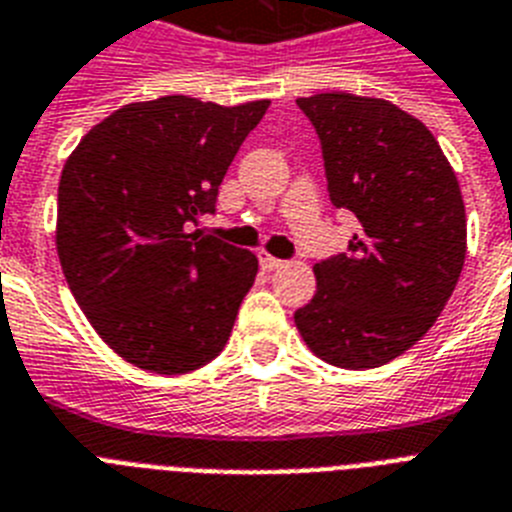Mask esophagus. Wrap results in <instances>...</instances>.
<instances>
[{
    "label": "esophagus",
    "instance_id": "esophagus-1",
    "mask_svg": "<svg viewBox=\"0 0 512 512\" xmlns=\"http://www.w3.org/2000/svg\"><path fill=\"white\" fill-rule=\"evenodd\" d=\"M260 265H263V270H276L284 265V260H278V257L268 255V252H260Z\"/></svg>",
    "mask_w": 512,
    "mask_h": 512
}]
</instances>
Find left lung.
Returning a JSON list of instances; mask_svg holds the SVG:
<instances>
[{
  "mask_svg": "<svg viewBox=\"0 0 512 512\" xmlns=\"http://www.w3.org/2000/svg\"><path fill=\"white\" fill-rule=\"evenodd\" d=\"M318 131L328 197L360 231L315 263L318 292L294 313L315 355L365 371L421 339L465 263V205L439 141L410 112L344 91L299 97Z\"/></svg>",
  "mask_w": 512,
  "mask_h": 512,
  "instance_id": "left-lung-1",
  "label": "left lung"
}]
</instances>
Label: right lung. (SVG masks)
I'll return each mask as SVG.
<instances>
[{"instance_id": "obj_1", "label": "right lung", "mask_w": 512, "mask_h": 512, "mask_svg": "<svg viewBox=\"0 0 512 512\" xmlns=\"http://www.w3.org/2000/svg\"><path fill=\"white\" fill-rule=\"evenodd\" d=\"M268 99L223 107L173 94L107 115L65 160L57 255L102 342L141 371H197L226 347L257 257L202 231Z\"/></svg>"}]
</instances>
